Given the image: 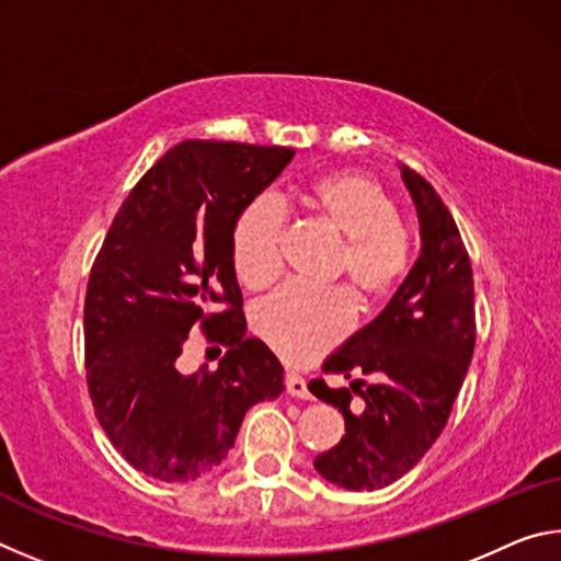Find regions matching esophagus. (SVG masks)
Here are the masks:
<instances>
[{
	"label": "esophagus",
	"instance_id": "1",
	"mask_svg": "<svg viewBox=\"0 0 561 561\" xmlns=\"http://www.w3.org/2000/svg\"><path fill=\"white\" fill-rule=\"evenodd\" d=\"M284 386H287V393L294 396V398H311L309 388H307V381H304L299 374L289 371L287 378H284Z\"/></svg>",
	"mask_w": 561,
	"mask_h": 561
}]
</instances>
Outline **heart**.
<instances>
[{
	"instance_id": "1",
	"label": "heart",
	"mask_w": 561,
	"mask_h": 561,
	"mask_svg": "<svg viewBox=\"0 0 561 561\" xmlns=\"http://www.w3.org/2000/svg\"><path fill=\"white\" fill-rule=\"evenodd\" d=\"M297 205L344 240L336 270L358 301L383 299L401 282L411 262V237L398 222L393 197L371 178L321 175L299 190ZM282 230V207L270 195L254 197L237 213L230 254L244 287L262 289L279 274ZM252 327L284 360L307 364L346 334L351 304L336 289L284 284L257 304Z\"/></svg>"
}]
</instances>
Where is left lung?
<instances>
[{"mask_svg": "<svg viewBox=\"0 0 561 561\" xmlns=\"http://www.w3.org/2000/svg\"><path fill=\"white\" fill-rule=\"evenodd\" d=\"M401 178L421 222V254L381 314L321 366L344 378L371 375L373 383H309L346 423L344 438L317 455L314 468L356 492L388 488L421 462L448 423L474 348L472 267L458 225L428 180L408 165Z\"/></svg>", "mask_w": 561, "mask_h": 561, "instance_id": "8db88e82", "label": "left lung"}]
</instances>
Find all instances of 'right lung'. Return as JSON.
Returning <instances> with one entry per match:
<instances>
[{
	"mask_svg": "<svg viewBox=\"0 0 561 561\" xmlns=\"http://www.w3.org/2000/svg\"><path fill=\"white\" fill-rule=\"evenodd\" d=\"M291 148L183 140L130 190L93 262L83 336L101 428L133 468L187 482L217 468L254 403L284 391V368L247 339L230 254L237 213L279 178ZM203 325L231 346L215 373L176 368Z\"/></svg>",
	"mask_w": 561,
	"mask_h": 561,
	"instance_id": "right-lung-1",
	"label": "right lung"
}]
</instances>
